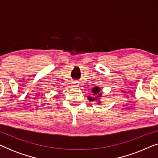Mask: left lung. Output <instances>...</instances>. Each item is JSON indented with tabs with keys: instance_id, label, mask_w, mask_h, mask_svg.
<instances>
[{
	"instance_id": "obj_1",
	"label": "left lung",
	"mask_w": 158,
	"mask_h": 158,
	"mask_svg": "<svg viewBox=\"0 0 158 158\" xmlns=\"http://www.w3.org/2000/svg\"><path fill=\"white\" fill-rule=\"evenodd\" d=\"M93 94H94V96H96L95 97H88V100L90 101H96L98 99V97H101V94L100 93L101 89L98 87H94L92 90Z\"/></svg>"
}]
</instances>
